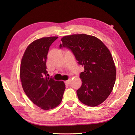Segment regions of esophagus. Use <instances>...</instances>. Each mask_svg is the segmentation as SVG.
<instances>
[{
	"instance_id": "esophagus-1",
	"label": "esophagus",
	"mask_w": 135,
	"mask_h": 135,
	"mask_svg": "<svg viewBox=\"0 0 135 135\" xmlns=\"http://www.w3.org/2000/svg\"><path fill=\"white\" fill-rule=\"evenodd\" d=\"M70 79H69V80H67V81H65V84H66V85H69L70 84Z\"/></svg>"
}]
</instances>
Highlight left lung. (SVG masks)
Segmentation results:
<instances>
[{
	"label": "left lung",
	"mask_w": 135,
	"mask_h": 135,
	"mask_svg": "<svg viewBox=\"0 0 135 135\" xmlns=\"http://www.w3.org/2000/svg\"><path fill=\"white\" fill-rule=\"evenodd\" d=\"M59 47H67L84 67L80 74L82 84L77 90L80 101L90 107L99 105L110 95L115 81L113 56L99 38L85 34L65 36Z\"/></svg>",
	"instance_id": "obj_1"
}]
</instances>
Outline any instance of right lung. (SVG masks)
Returning a JSON list of instances; mask_svg holds the SVG:
<instances>
[{
    "mask_svg": "<svg viewBox=\"0 0 135 135\" xmlns=\"http://www.w3.org/2000/svg\"><path fill=\"white\" fill-rule=\"evenodd\" d=\"M58 37H43L30 43L25 51L20 67L24 92L34 104L45 110L59 105L65 89L64 81L47 76V55L50 46Z\"/></svg>",
    "mask_w": 135,
    "mask_h": 135,
    "instance_id": "add662e5",
    "label": "right lung"
}]
</instances>
